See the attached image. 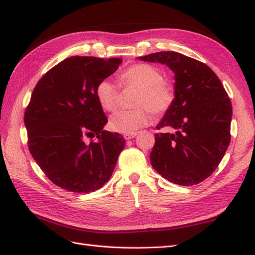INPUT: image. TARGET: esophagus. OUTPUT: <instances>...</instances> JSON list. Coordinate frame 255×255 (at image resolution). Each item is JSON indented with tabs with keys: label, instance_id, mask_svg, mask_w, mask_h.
<instances>
[{
	"label": "esophagus",
	"instance_id": "34e87169",
	"mask_svg": "<svg viewBox=\"0 0 255 255\" xmlns=\"http://www.w3.org/2000/svg\"><path fill=\"white\" fill-rule=\"evenodd\" d=\"M135 135H137V132H135V133H127V134H124V138H125L126 140H130V139L134 138Z\"/></svg>",
	"mask_w": 255,
	"mask_h": 255
}]
</instances>
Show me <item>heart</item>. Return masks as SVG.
Here are the masks:
<instances>
[{"label": "heart", "mask_w": 255, "mask_h": 255, "mask_svg": "<svg viewBox=\"0 0 255 255\" xmlns=\"http://www.w3.org/2000/svg\"><path fill=\"white\" fill-rule=\"evenodd\" d=\"M122 82L127 88L137 89L134 106L137 109L120 111L112 115L110 128L120 133H135L153 120L154 114H163L173 103L174 93L171 88L163 81L161 70L152 65L135 64L121 76ZM97 99L101 108L108 112L115 111L120 105V89L110 79L101 80L97 86Z\"/></svg>", "instance_id": "heart-1"}]
</instances>
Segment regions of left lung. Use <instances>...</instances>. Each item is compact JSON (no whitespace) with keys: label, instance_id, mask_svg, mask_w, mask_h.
I'll return each mask as SVG.
<instances>
[{"label":"left lung","instance_id":"obj_1","mask_svg":"<svg viewBox=\"0 0 255 255\" xmlns=\"http://www.w3.org/2000/svg\"><path fill=\"white\" fill-rule=\"evenodd\" d=\"M139 60L165 64L175 74V98L155 133L150 162L170 182L193 186L205 180L221 163L230 143L233 108L216 74L180 53L157 52Z\"/></svg>","mask_w":255,"mask_h":255}]
</instances>
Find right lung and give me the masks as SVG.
I'll return each mask as SVG.
<instances>
[{"label":"right lung","instance_id":"obj_1","mask_svg":"<svg viewBox=\"0 0 255 255\" xmlns=\"http://www.w3.org/2000/svg\"><path fill=\"white\" fill-rule=\"evenodd\" d=\"M122 58L72 56L51 68L34 87L25 113L28 147L53 183L89 193L113 174L125 139L104 130L108 117L97 86L114 74ZM97 137L86 142V137Z\"/></svg>","mask_w":255,"mask_h":255}]
</instances>
